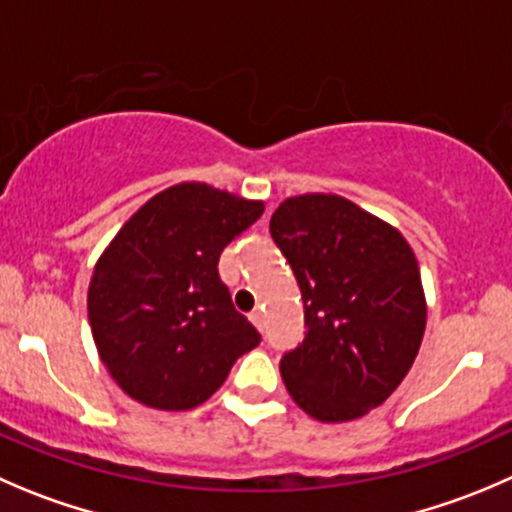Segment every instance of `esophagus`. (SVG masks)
<instances>
[{"instance_id":"esophagus-1","label":"esophagus","mask_w":512,"mask_h":512,"mask_svg":"<svg viewBox=\"0 0 512 512\" xmlns=\"http://www.w3.org/2000/svg\"><path fill=\"white\" fill-rule=\"evenodd\" d=\"M250 320L257 330H265V310H262V307H257V310L250 312Z\"/></svg>"}]
</instances>
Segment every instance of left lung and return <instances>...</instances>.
<instances>
[{"label":"left lung","instance_id":"left-lung-1","mask_svg":"<svg viewBox=\"0 0 512 512\" xmlns=\"http://www.w3.org/2000/svg\"><path fill=\"white\" fill-rule=\"evenodd\" d=\"M305 302V340L280 360L297 405L322 423L362 418L395 393L425 332L408 240L340 195H297L270 220Z\"/></svg>","mask_w":512,"mask_h":512}]
</instances>
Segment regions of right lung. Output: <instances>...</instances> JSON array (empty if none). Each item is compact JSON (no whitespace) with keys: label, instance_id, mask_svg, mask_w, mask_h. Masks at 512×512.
Instances as JSON below:
<instances>
[{"label":"right lung","instance_id":"right-lung-1","mask_svg":"<svg viewBox=\"0 0 512 512\" xmlns=\"http://www.w3.org/2000/svg\"><path fill=\"white\" fill-rule=\"evenodd\" d=\"M265 205L182 182L147 200L89 280L87 312L109 375L137 403L192 410L220 390L260 332L220 280L222 250Z\"/></svg>","mask_w":512,"mask_h":512}]
</instances>
